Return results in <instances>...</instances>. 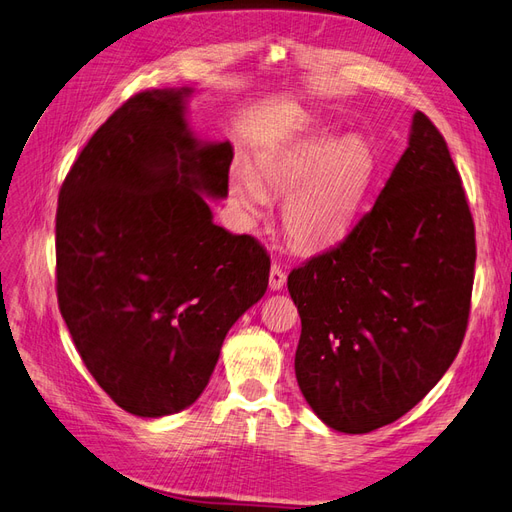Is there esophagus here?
I'll list each match as a JSON object with an SVG mask.
<instances>
[{
  "instance_id": "obj_1",
  "label": "esophagus",
  "mask_w": 512,
  "mask_h": 512,
  "mask_svg": "<svg viewBox=\"0 0 512 512\" xmlns=\"http://www.w3.org/2000/svg\"><path fill=\"white\" fill-rule=\"evenodd\" d=\"M268 285H270V290H272V292L281 290V287L285 285V270H283L279 264H272V268H270V279H268Z\"/></svg>"
}]
</instances>
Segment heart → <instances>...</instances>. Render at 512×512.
Wrapping results in <instances>:
<instances>
[{"label":"heart","instance_id":"b5f03b06","mask_svg":"<svg viewBox=\"0 0 512 512\" xmlns=\"http://www.w3.org/2000/svg\"><path fill=\"white\" fill-rule=\"evenodd\" d=\"M376 153L361 136L316 134L261 155L253 173L233 168L229 190L248 218L268 199L283 203V229L300 251L342 242L359 220L376 181Z\"/></svg>","mask_w":512,"mask_h":512}]
</instances>
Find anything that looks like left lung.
Returning <instances> with one entry per match:
<instances>
[{"instance_id":"obj_1","label":"left lung","mask_w":512,"mask_h":512,"mask_svg":"<svg viewBox=\"0 0 512 512\" xmlns=\"http://www.w3.org/2000/svg\"><path fill=\"white\" fill-rule=\"evenodd\" d=\"M474 266L461 175L439 129L415 112L374 207L287 277L303 324L296 381L313 413L348 435L409 413L463 344Z\"/></svg>"}]
</instances>
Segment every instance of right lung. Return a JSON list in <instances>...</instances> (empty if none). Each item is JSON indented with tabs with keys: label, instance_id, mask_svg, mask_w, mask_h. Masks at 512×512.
Segmentation results:
<instances>
[{
	"label": "right lung",
	"instance_id": "add662e5",
	"mask_svg": "<svg viewBox=\"0 0 512 512\" xmlns=\"http://www.w3.org/2000/svg\"><path fill=\"white\" fill-rule=\"evenodd\" d=\"M192 88L127 99L88 140L58 196L56 290L73 344L138 417L186 409L231 326L266 294L270 257L214 225L233 149L186 121Z\"/></svg>",
	"mask_w": 512,
	"mask_h": 512
}]
</instances>
